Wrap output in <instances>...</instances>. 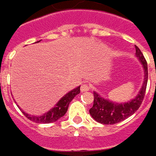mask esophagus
Listing matches in <instances>:
<instances>
[{"label": "esophagus", "mask_w": 156, "mask_h": 156, "mask_svg": "<svg viewBox=\"0 0 156 156\" xmlns=\"http://www.w3.org/2000/svg\"><path fill=\"white\" fill-rule=\"evenodd\" d=\"M89 89H90V86L87 83H83L81 86V92H87Z\"/></svg>", "instance_id": "34e87169"}]
</instances>
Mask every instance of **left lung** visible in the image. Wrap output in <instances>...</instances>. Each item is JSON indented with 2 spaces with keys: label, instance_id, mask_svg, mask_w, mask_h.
Returning a JSON list of instances; mask_svg holds the SVG:
<instances>
[{
  "label": "left lung",
  "instance_id": "1",
  "mask_svg": "<svg viewBox=\"0 0 156 156\" xmlns=\"http://www.w3.org/2000/svg\"><path fill=\"white\" fill-rule=\"evenodd\" d=\"M135 50L136 57L140 60L142 64L145 74L143 84L140 92L135 98L123 103L112 102L109 100L104 99L100 94L94 92V105L89 109V113L96 122L107 125L115 124L131 116L140 108L145 96V92L147 88V64L143 54L137 46H135Z\"/></svg>",
  "mask_w": 156,
  "mask_h": 156
}]
</instances>
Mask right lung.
Instances as JSON below:
<instances>
[{"label": "right lung", "mask_w": 156, "mask_h": 156, "mask_svg": "<svg viewBox=\"0 0 156 156\" xmlns=\"http://www.w3.org/2000/svg\"><path fill=\"white\" fill-rule=\"evenodd\" d=\"M37 41V42H39ZM80 87H77L75 89L71 90L70 92L68 94H66L63 96L62 99L60 100L56 105L48 111L42 115L40 116H34V115H27L25 112H23V114L25 115V116L27 117L28 120L32 121L36 123H50L55 122H56L57 120H59L61 117H62L66 113L67 110L69 108V105L70 103V101L75 98V96L80 94Z\"/></svg>", "instance_id": "right-lung-1"}]
</instances>
